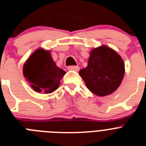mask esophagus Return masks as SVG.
I'll return each instance as SVG.
<instances>
[{
	"mask_svg": "<svg viewBox=\"0 0 146 146\" xmlns=\"http://www.w3.org/2000/svg\"><path fill=\"white\" fill-rule=\"evenodd\" d=\"M69 70L75 71V72H78L80 70V67L78 66H71L68 67Z\"/></svg>",
	"mask_w": 146,
	"mask_h": 146,
	"instance_id": "34e87169",
	"label": "esophagus"
}]
</instances>
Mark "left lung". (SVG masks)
<instances>
[{
  "label": "left lung",
  "mask_w": 146,
  "mask_h": 146,
  "mask_svg": "<svg viewBox=\"0 0 146 146\" xmlns=\"http://www.w3.org/2000/svg\"><path fill=\"white\" fill-rule=\"evenodd\" d=\"M124 72V63L119 54L102 45L91 50L87 67L79 74L89 91L98 96H105L116 91Z\"/></svg>",
  "instance_id": "left-lung-1"
}]
</instances>
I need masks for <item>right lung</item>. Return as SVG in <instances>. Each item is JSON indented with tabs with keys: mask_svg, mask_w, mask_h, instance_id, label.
Listing matches in <instances>:
<instances>
[{
	"mask_svg": "<svg viewBox=\"0 0 146 146\" xmlns=\"http://www.w3.org/2000/svg\"><path fill=\"white\" fill-rule=\"evenodd\" d=\"M66 72L56 66L51 52L38 48L30 55L23 66V75L35 91L50 94L60 85Z\"/></svg>",
	"mask_w": 146,
	"mask_h": 146,
	"instance_id": "right-lung-1",
	"label": "right lung"
}]
</instances>
